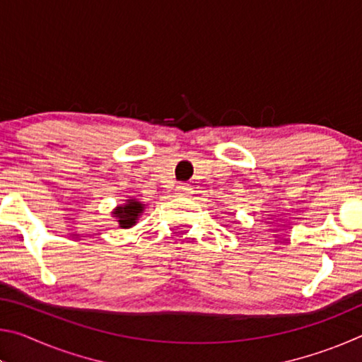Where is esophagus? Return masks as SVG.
<instances>
[{
    "label": "esophagus",
    "mask_w": 362,
    "mask_h": 362,
    "mask_svg": "<svg viewBox=\"0 0 362 362\" xmlns=\"http://www.w3.org/2000/svg\"><path fill=\"white\" fill-rule=\"evenodd\" d=\"M177 194H189L192 192V187L187 185V183H180V185H177Z\"/></svg>",
    "instance_id": "1"
}]
</instances>
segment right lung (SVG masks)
I'll return each instance as SVG.
<instances>
[{"label": "right lung", "instance_id": "1", "mask_svg": "<svg viewBox=\"0 0 362 362\" xmlns=\"http://www.w3.org/2000/svg\"><path fill=\"white\" fill-rule=\"evenodd\" d=\"M144 212V204L137 199H127L126 204L118 206L113 211V216L118 218L116 222L119 223L121 228H131L137 223L139 216H142Z\"/></svg>", "mask_w": 362, "mask_h": 362}]
</instances>
